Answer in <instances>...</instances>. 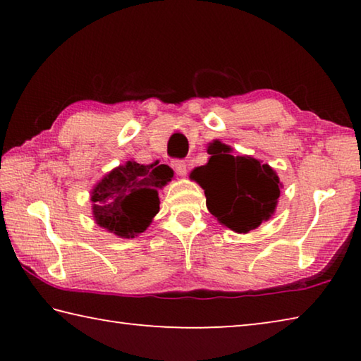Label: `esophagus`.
Segmentation results:
<instances>
[{"mask_svg": "<svg viewBox=\"0 0 361 361\" xmlns=\"http://www.w3.org/2000/svg\"><path fill=\"white\" fill-rule=\"evenodd\" d=\"M172 167L175 169V172L178 175H186V162L181 161V159H175V161H172Z\"/></svg>", "mask_w": 361, "mask_h": 361, "instance_id": "obj_1", "label": "esophagus"}]
</instances>
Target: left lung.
Masks as SVG:
<instances>
[{
	"mask_svg": "<svg viewBox=\"0 0 361 361\" xmlns=\"http://www.w3.org/2000/svg\"><path fill=\"white\" fill-rule=\"evenodd\" d=\"M209 154V162L194 169L191 178L204 188L212 215L243 234L271 218L280 195L277 173L258 159L232 156L218 140L210 143Z\"/></svg>",
	"mask_w": 361,
	"mask_h": 361,
	"instance_id": "1",
	"label": "left lung"
}]
</instances>
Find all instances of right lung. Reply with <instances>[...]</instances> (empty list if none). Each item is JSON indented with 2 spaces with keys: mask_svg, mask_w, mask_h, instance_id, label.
<instances>
[{
  "mask_svg": "<svg viewBox=\"0 0 361 361\" xmlns=\"http://www.w3.org/2000/svg\"><path fill=\"white\" fill-rule=\"evenodd\" d=\"M169 166H143L129 161L109 172L92 191L94 218L119 237H135L159 212L157 189L172 180Z\"/></svg>",
  "mask_w": 361,
  "mask_h": 361,
  "instance_id": "1",
  "label": "right lung"
}]
</instances>
